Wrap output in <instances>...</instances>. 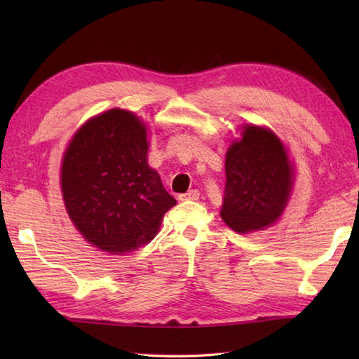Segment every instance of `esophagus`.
Returning <instances> with one entry per match:
<instances>
[{
	"label": "esophagus",
	"instance_id": "obj_1",
	"mask_svg": "<svg viewBox=\"0 0 359 359\" xmlns=\"http://www.w3.org/2000/svg\"><path fill=\"white\" fill-rule=\"evenodd\" d=\"M199 196H201V193L197 191V189H189V191L180 194L179 199L180 201H197L199 199Z\"/></svg>",
	"mask_w": 359,
	"mask_h": 359
}]
</instances>
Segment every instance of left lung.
Wrapping results in <instances>:
<instances>
[{"label": "left lung", "instance_id": "obj_1", "mask_svg": "<svg viewBox=\"0 0 359 359\" xmlns=\"http://www.w3.org/2000/svg\"><path fill=\"white\" fill-rule=\"evenodd\" d=\"M226 184L220 216L234 231L269 226L284 211L293 170L284 144L264 128H243L225 158Z\"/></svg>", "mask_w": 359, "mask_h": 359}]
</instances>
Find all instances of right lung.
Here are the masks:
<instances>
[{
  "instance_id": "right-lung-1",
  "label": "right lung",
  "mask_w": 359,
  "mask_h": 359,
  "mask_svg": "<svg viewBox=\"0 0 359 359\" xmlns=\"http://www.w3.org/2000/svg\"><path fill=\"white\" fill-rule=\"evenodd\" d=\"M147 156V128L123 109L90 118L67 147L62 165L67 215L86 241L108 253L147 245L175 205Z\"/></svg>"
}]
</instances>
